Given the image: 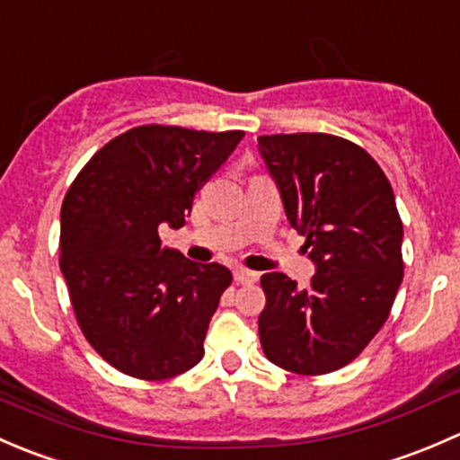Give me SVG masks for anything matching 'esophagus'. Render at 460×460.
<instances>
[{
	"label": "esophagus",
	"mask_w": 460,
	"mask_h": 460,
	"mask_svg": "<svg viewBox=\"0 0 460 460\" xmlns=\"http://www.w3.org/2000/svg\"><path fill=\"white\" fill-rule=\"evenodd\" d=\"M235 282L238 285H253V282H258V273L256 271H249V269H235Z\"/></svg>",
	"instance_id": "obj_1"
}]
</instances>
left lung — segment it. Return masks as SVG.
Listing matches in <instances>:
<instances>
[{"label": "left lung", "mask_w": 460, "mask_h": 460, "mask_svg": "<svg viewBox=\"0 0 460 460\" xmlns=\"http://www.w3.org/2000/svg\"><path fill=\"white\" fill-rule=\"evenodd\" d=\"M258 148L316 262L307 289L280 271L260 278V345L287 372H336L372 342L401 287L402 220L392 184L363 146L329 133L260 136Z\"/></svg>", "instance_id": "obj_1"}]
</instances>
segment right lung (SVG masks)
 I'll return each mask as SVG.
<instances>
[{"label":"right lung","instance_id":"right-lung-1","mask_svg":"<svg viewBox=\"0 0 460 460\" xmlns=\"http://www.w3.org/2000/svg\"><path fill=\"white\" fill-rule=\"evenodd\" d=\"M244 131L142 124L113 137L82 166L62 202L59 269L93 349L140 380L184 374L231 271L162 249L157 229H180L193 198Z\"/></svg>","mask_w":460,"mask_h":460}]
</instances>
